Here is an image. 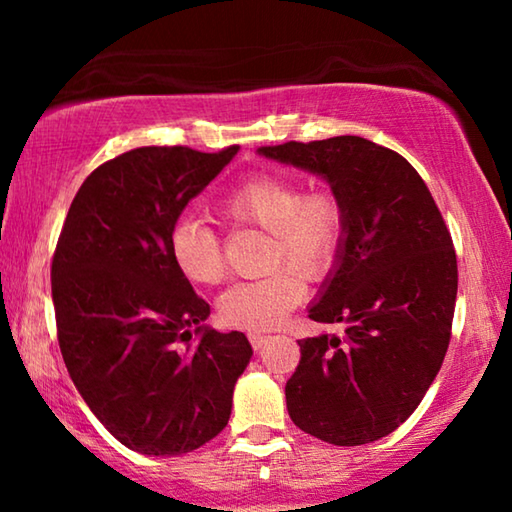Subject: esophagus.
Returning a JSON list of instances; mask_svg holds the SVG:
<instances>
[{"label": "esophagus", "mask_w": 512, "mask_h": 512, "mask_svg": "<svg viewBox=\"0 0 512 512\" xmlns=\"http://www.w3.org/2000/svg\"><path fill=\"white\" fill-rule=\"evenodd\" d=\"M248 341H250V345H253V350H262L264 345L268 343V336H264V334H250Z\"/></svg>", "instance_id": "34e87169"}]
</instances>
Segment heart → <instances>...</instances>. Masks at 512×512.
I'll list each match as a JSON object with an SVG mask.
<instances>
[{"mask_svg": "<svg viewBox=\"0 0 512 512\" xmlns=\"http://www.w3.org/2000/svg\"><path fill=\"white\" fill-rule=\"evenodd\" d=\"M230 228H257L271 235L266 246V277L232 284L219 298L225 327L266 332L296 309L309 282L323 280L341 255L348 212L343 198L329 187L305 189L284 173H255L232 187L216 203ZM169 255L176 271L196 287L216 284L223 275L221 232L203 219L183 216L169 230ZM301 276L298 278L295 273Z\"/></svg>", "mask_w": 512, "mask_h": 512, "instance_id": "b5f03b06", "label": "heart"}]
</instances>
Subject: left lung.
<instances>
[{
	"instance_id": "1",
	"label": "left lung",
	"mask_w": 512,
	"mask_h": 512,
	"mask_svg": "<svg viewBox=\"0 0 512 512\" xmlns=\"http://www.w3.org/2000/svg\"><path fill=\"white\" fill-rule=\"evenodd\" d=\"M332 183L348 212L336 271L309 318L341 334L300 339L287 381L296 427L354 447L384 438L418 409L452 339L456 250L420 173L357 135L259 146Z\"/></svg>"
}]
</instances>
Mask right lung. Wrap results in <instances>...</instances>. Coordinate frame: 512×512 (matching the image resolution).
<instances>
[{"mask_svg":"<svg viewBox=\"0 0 512 512\" xmlns=\"http://www.w3.org/2000/svg\"><path fill=\"white\" fill-rule=\"evenodd\" d=\"M237 149L121 153L85 178L60 230L51 259L60 354L99 422L140 454H187L219 436L253 354L241 332L201 327L210 305L167 244L185 205Z\"/></svg>","mask_w":512,"mask_h":512,"instance_id":"1","label":"right lung"}]
</instances>
